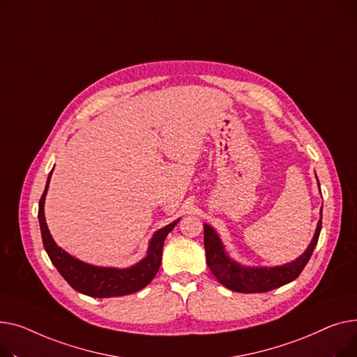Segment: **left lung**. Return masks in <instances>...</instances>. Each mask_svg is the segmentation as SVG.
I'll return each mask as SVG.
<instances>
[{
    "mask_svg": "<svg viewBox=\"0 0 357 357\" xmlns=\"http://www.w3.org/2000/svg\"><path fill=\"white\" fill-rule=\"evenodd\" d=\"M317 184L320 188L319 178ZM321 211L323 207L320 208V220L317 223L316 232H314V236L308 248L304 250V254H301L294 261L277 266H246L236 262L226 252L225 245L216 230L211 225L204 223L203 227L206 262L208 268H211L212 274L222 285L236 292H246V294H249V292H266L282 287L291 281H294L310 261L321 232Z\"/></svg>",
    "mask_w": 357,
    "mask_h": 357,
    "instance_id": "1",
    "label": "left lung"
}]
</instances>
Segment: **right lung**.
<instances>
[{"label":"right lung","instance_id":"right-lung-1","mask_svg":"<svg viewBox=\"0 0 357 357\" xmlns=\"http://www.w3.org/2000/svg\"><path fill=\"white\" fill-rule=\"evenodd\" d=\"M52 173L53 170L47 177L45 193L41 196L38 203V223L46 252L53 265L60 272V275L77 292H82V294L95 298L128 296L149 285L155 277L161 265L164 241L167 235L174 229V226L180 222V219L154 232L149 242L146 255L139 262L128 268L98 266L86 264L68 254L65 249H61L50 235V230L47 227L45 218V202L49 190Z\"/></svg>","mask_w":357,"mask_h":357}]
</instances>
